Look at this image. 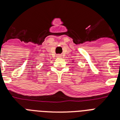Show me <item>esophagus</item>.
I'll return each mask as SVG.
<instances>
[{"label": "esophagus", "mask_w": 120, "mask_h": 120, "mask_svg": "<svg viewBox=\"0 0 120 120\" xmlns=\"http://www.w3.org/2000/svg\"><path fill=\"white\" fill-rule=\"evenodd\" d=\"M61 55H58V57H61Z\"/></svg>", "instance_id": "1"}]
</instances>
